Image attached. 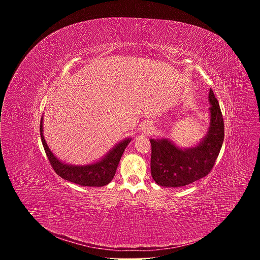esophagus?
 Here are the masks:
<instances>
[{"label":"esophagus","mask_w":260,"mask_h":260,"mask_svg":"<svg viewBox=\"0 0 260 260\" xmlns=\"http://www.w3.org/2000/svg\"><path fill=\"white\" fill-rule=\"evenodd\" d=\"M146 129H147V131H149V129H151V128H149V127H147Z\"/></svg>","instance_id":"34e87169"}]
</instances>
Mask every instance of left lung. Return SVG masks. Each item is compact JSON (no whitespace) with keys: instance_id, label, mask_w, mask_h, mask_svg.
I'll return each instance as SVG.
<instances>
[{"instance_id":"obj_1","label":"left lung","mask_w":260,"mask_h":260,"mask_svg":"<svg viewBox=\"0 0 260 260\" xmlns=\"http://www.w3.org/2000/svg\"><path fill=\"white\" fill-rule=\"evenodd\" d=\"M210 126L199 145L186 149L167 139H151V175L165 187H181L206 177L213 169L224 140V122L212 89L209 93Z\"/></svg>"}]
</instances>
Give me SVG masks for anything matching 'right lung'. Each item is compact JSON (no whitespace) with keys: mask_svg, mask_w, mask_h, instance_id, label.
<instances>
[{"mask_svg":"<svg viewBox=\"0 0 260 260\" xmlns=\"http://www.w3.org/2000/svg\"><path fill=\"white\" fill-rule=\"evenodd\" d=\"M43 118L40 122V135L42 144L46 155L49 159V162L54 170V172L60 176L62 179L68 180L72 183L79 184L81 186H91V187H101L109 184L115 176L118 164L124 152V149L128 143L129 139H125L118 143L112 150L103 157L101 160L86 166H72L61 162L56 158L53 153L50 151L49 147L43 136Z\"/></svg>","mask_w":260,"mask_h":260,"instance_id":"add662e5","label":"right lung"}]
</instances>
